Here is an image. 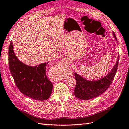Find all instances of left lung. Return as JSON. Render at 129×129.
Here are the masks:
<instances>
[{
  "label": "left lung",
  "mask_w": 129,
  "mask_h": 129,
  "mask_svg": "<svg viewBox=\"0 0 129 129\" xmlns=\"http://www.w3.org/2000/svg\"><path fill=\"white\" fill-rule=\"evenodd\" d=\"M113 35L117 41V39L114 32ZM118 61L119 56L111 71L103 78L97 80H86L77 73H75L76 80V85L74 90L75 97L82 100H89L103 93L109 87L114 79L118 69Z\"/></svg>",
  "instance_id": "obj_1"
}]
</instances>
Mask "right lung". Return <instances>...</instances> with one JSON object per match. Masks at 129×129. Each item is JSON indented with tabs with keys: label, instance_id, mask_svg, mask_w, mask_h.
<instances>
[{
	"label": "right lung",
	"instance_id": "1",
	"mask_svg": "<svg viewBox=\"0 0 129 129\" xmlns=\"http://www.w3.org/2000/svg\"><path fill=\"white\" fill-rule=\"evenodd\" d=\"M9 58L11 73L22 93L37 101H45L50 97L53 85L46 75L48 62L35 67L24 64L14 54L12 42L9 46Z\"/></svg>",
	"mask_w": 129,
	"mask_h": 129
}]
</instances>
